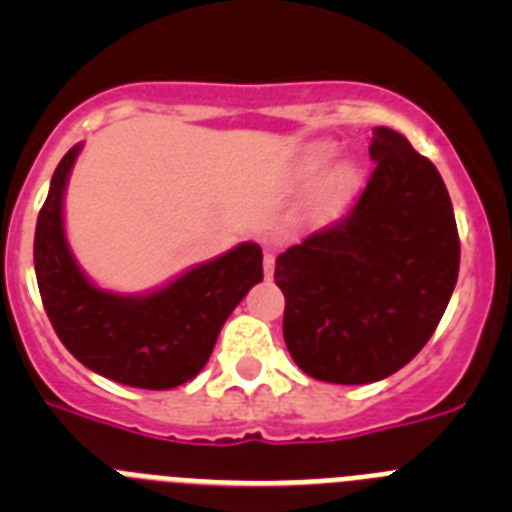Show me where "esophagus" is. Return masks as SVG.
Masks as SVG:
<instances>
[{
  "instance_id": "1",
  "label": "esophagus",
  "mask_w": 512,
  "mask_h": 512,
  "mask_svg": "<svg viewBox=\"0 0 512 512\" xmlns=\"http://www.w3.org/2000/svg\"><path fill=\"white\" fill-rule=\"evenodd\" d=\"M274 264H277V259H274V253H264V274H266V279L274 277Z\"/></svg>"
}]
</instances>
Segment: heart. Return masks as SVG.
Instances as JSON below:
<instances>
[{
	"label": "heart",
	"mask_w": 512,
	"mask_h": 512,
	"mask_svg": "<svg viewBox=\"0 0 512 512\" xmlns=\"http://www.w3.org/2000/svg\"><path fill=\"white\" fill-rule=\"evenodd\" d=\"M333 156H336V148L330 146V143H315V146L305 148L300 156V164H297V176H300V179H310V176L320 174V171L330 164V158ZM356 182H359V171H356L354 164H348V161L336 164L323 179V187H320L318 197H315V205H338V202H343L348 194H351Z\"/></svg>",
	"instance_id": "b5f03b06"
}]
</instances>
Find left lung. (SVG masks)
Returning <instances> with one entry per match:
<instances>
[{
    "instance_id": "8db88e82",
    "label": "left lung",
    "mask_w": 512,
    "mask_h": 512,
    "mask_svg": "<svg viewBox=\"0 0 512 512\" xmlns=\"http://www.w3.org/2000/svg\"><path fill=\"white\" fill-rule=\"evenodd\" d=\"M374 171L341 223L279 253L284 343L302 372L369 384L433 336L459 277L454 207L436 166L405 135L374 128Z\"/></svg>"
}]
</instances>
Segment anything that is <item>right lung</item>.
I'll return each mask as SVG.
<instances>
[{"mask_svg": "<svg viewBox=\"0 0 512 512\" xmlns=\"http://www.w3.org/2000/svg\"><path fill=\"white\" fill-rule=\"evenodd\" d=\"M81 153L76 143L53 171L35 225V277L61 343L81 364L140 390H171L202 372L220 328L264 279L259 243L192 266L146 295L99 289L81 271L63 230V194Z\"/></svg>", "mask_w": 512, "mask_h": 512, "instance_id": "add662e5", "label": "right lung"}]
</instances>
